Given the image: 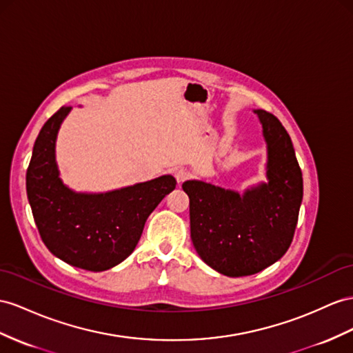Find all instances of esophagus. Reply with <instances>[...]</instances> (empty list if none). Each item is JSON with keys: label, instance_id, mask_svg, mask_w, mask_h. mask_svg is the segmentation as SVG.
<instances>
[{"label": "esophagus", "instance_id": "34e87169", "mask_svg": "<svg viewBox=\"0 0 353 353\" xmlns=\"http://www.w3.org/2000/svg\"><path fill=\"white\" fill-rule=\"evenodd\" d=\"M174 177H176V182L179 185H182L183 182H186V180L189 179V173L185 170V168H177L174 171Z\"/></svg>", "mask_w": 353, "mask_h": 353}]
</instances>
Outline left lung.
<instances>
[{
    "instance_id": "8db88e82",
    "label": "left lung",
    "mask_w": 353,
    "mask_h": 353,
    "mask_svg": "<svg viewBox=\"0 0 353 353\" xmlns=\"http://www.w3.org/2000/svg\"><path fill=\"white\" fill-rule=\"evenodd\" d=\"M255 113L268 146V183L245 195L198 180L182 185L196 254L230 277L259 273L286 254L303 200V174L291 137L274 114Z\"/></svg>"
}]
</instances>
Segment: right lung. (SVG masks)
Instances as JSON below:
<instances>
[{
  "label": "right lung",
  "instance_id": "add662e5",
  "mask_svg": "<svg viewBox=\"0 0 353 353\" xmlns=\"http://www.w3.org/2000/svg\"><path fill=\"white\" fill-rule=\"evenodd\" d=\"M71 107L50 116L35 140L26 170V194L40 237L53 255L88 271H104L128 258L149 214L176 188L161 176L107 194H76L61 182L55 140Z\"/></svg>",
  "mask_w": 353,
  "mask_h": 353
}]
</instances>
